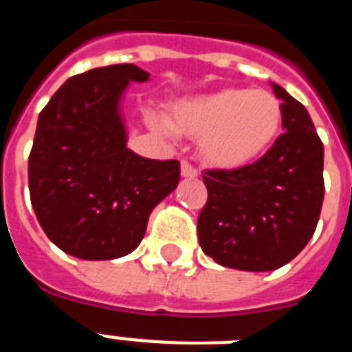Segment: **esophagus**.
Segmentation results:
<instances>
[{"instance_id":"34e87169","label":"esophagus","mask_w":352,"mask_h":352,"mask_svg":"<svg viewBox=\"0 0 352 352\" xmlns=\"http://www.w3.org/2000/svg\"><path fill=\"white\" fill-rule=\"evenodd\" d=\"M181 175L186 177V179H193V177H197V170H195V166H192L188 160H182L181 162Z\"/></svg>"}]
</instances>
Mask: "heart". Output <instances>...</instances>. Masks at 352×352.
Returning a JSON list of instances; mask_svg holds the SVG:
<instances>
[{"mask_svg":"<svg viewBox=\"0 0 352 352\" xmlns=\"http://www.w3.org/2000/svg\"><path fill=\"white\" fill-rule=\"evenodd\" d=\"M168 126L199 138V153L208 166L239 170L261 159L278 140L283 107L267 89L225 87L175 102Z\"/></svg>","mask_w":352,"mask_h":352,"instance_id":"obj_1","label":"heart"}]
</instances>
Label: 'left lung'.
Listing matches in <instances>:
<instances>
[{"instance_id":"8db88e82","label":"left lung","mask_w":352,"mask_h":352,"mask_svg":"<svg viewBox=\"0 0 352 352\" xmlns=\"http://www.w3.org/2000/svg\"><path fill=\"white\" fill-rule=\"evenodd\" d=\"M283 129L261 159L239 170H206L208 201L199 245L223 267L267 272L300 254L322 212L323 144L305 106L278 84Z\"/></svg>"}]
</instances>
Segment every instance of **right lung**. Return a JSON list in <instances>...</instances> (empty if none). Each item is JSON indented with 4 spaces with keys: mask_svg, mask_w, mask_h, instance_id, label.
I'll return each instance as SVG.
<instances>
[{
    "mask_svg": "<svg viewBox=\"0 0 352 352\" xmlns=\"http://www.w3.org/2000/svg\"><path fill=\"white\" fill-rule=\"evenodd\" d=\"M149 74L133 63L69 78L38 117L29 192L47 237L65 254L102 261L140 245L151 210L181 179L179 160L127 149L120 98Z\"/></svg>",
    "mask_w": 352,
    "mask_h": 352,
    "instance_id": "1",
    "label": "right lung"
}]
</instances>
